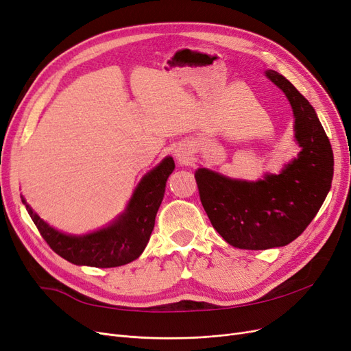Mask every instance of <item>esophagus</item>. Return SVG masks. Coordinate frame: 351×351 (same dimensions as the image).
Segmentation results:
<instances>
[{
    "instance_id": "34e87169",
    "label": "esophagus",
    "mask_w": 351,
    "mask_h": 351,
    "mask_svg": "<svg viewBox=\"0 0 351 351\" xmlns=\"http://www.w3.org/2000/svg\"><path fill=\"white\" fill-rule=\"evenodd\" d=\"M174 156H176V160L180 162V164H187L189 161H190V152L187 151V148H177L176 151H174Z\"/></svg>"
}]
</instances>
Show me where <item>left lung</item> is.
<instances>
[{
  "label": "left lung",
  "instance_id": "left-lung-1",
  "mask_svg": "<svg viewBox=\"0 0 351 351\" xmlns=\"http://www.w3.org/2000/svg\"><path fill=\"white\" fill-rule=\"evenodd\" d=\"M287 97L295 117L296 158L279 174L247 181L208 168L195 173L204 210L228 244L241 250H269L291 244L315 217L331 189V143L309 101L279 72L265 71Z\"/></svg>",
  "mask_w": 351,
  "mask_h": 351
}]
</instances>
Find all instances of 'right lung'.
Wrapping results in <instances>:
<instances>
[{
    "label": "right lung",
    "mask_w": 351,
    "mask_h": 351,
    "mask_svg": "<svg viewBox=\"0 0 351 351\" xmlns=\"http://www.w3.org/2000/svg\"><path fill=\"white\" fill-rule=\"evenodd\" d=\"M174 168V160L171 156H165L141 178L123 213L99 231L84 235L58 231L45 222L23 196L21 202L43 239L58 256L77 265L99 269L119 267L136 260L147 247L156 212L164 199L167 180Z\"/></svg>",
    "instance_id": "add662e5"
}]
</instances>
